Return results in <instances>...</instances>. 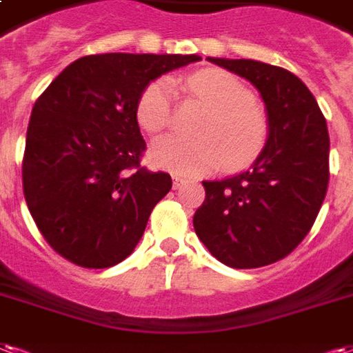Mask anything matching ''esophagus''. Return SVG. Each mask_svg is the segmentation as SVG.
Segmentation results:
<instances>
[{
    "instance_id": "1",
    "label": "esophagus",
    "mask_w": 353,
    "mask_h": 353,
    "mask_svg": "<svg viewBox=\"0 0 353 353\" xmlns=\"http://www.w3.org/2000/svg\"><path fill=\"white\" fill-rule=\"evenodd\" d=\"M172 179H174V189H179V187H181V185L185 183L183 177H179V176H174V177H172Z\"/></svg>"
}]
</instances>
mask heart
I'll use <instances>...</instances> for the list:
<instances>
[{
  "label": "heart",
  "mask_w": 353,
  "mask_h": 353,
  "mask_svg": "<svg viewBox=\"0 0 353 353\" xmlns=\"http://www.w3.org/2000/svg\"><path fill=\"white\" fill-rule=\"evenodd\" d=\"M181 85L215 108L200 127L202 138L179 134L159 138L151 161L179 176H205L223 166L245 168L254 163L268 142V119L254 104L252 91L223 69H205L181 80ZM177 90L174 80L159 78L140 95L137 116L143 129L161 132L174 119Z\"/></svg>",
  "instance_id": "b5f03b06"
}]
</instances>
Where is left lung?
Here are the masks:
<instances>
[{
	"instance_id": "1",
	"label": "left lung",
	"mask_w": 353,
	"mask_h": 353,
	"mask_svg": "<svg viewBox=\"0 0 353 353\" xmlns=\"http://www.w3.org/2000/svg\"><path fill=\"white\" fill-rule=\"evenodd\" d=\"M249 80L265 104L268 142L249 170L202 181L192 219L219 262L236 270L281 260L309 234L330 181V134L314 95L290 70L254 59L208 57Z\"/></svg>"
}]
</instances>
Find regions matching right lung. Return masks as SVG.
<instances>
[{
  "mask_svg": "<svg viewBox=\"0 0 353 353\" xmlns=\"http://www.w3.org/2000/svg\"><path fill=\"white\" fill-rule=\"evenodd\" d=\"M196 54H99L65 67L31 112L23 196L57 254L103 270L123 262L151 211L172 189L166 172L140 168L142 91Z\"/></svg>",
  "mask_w": 353,
  "mask_h": 353,
  "instance_id": "1",
  "label": "right lung"
}]
</instances>
